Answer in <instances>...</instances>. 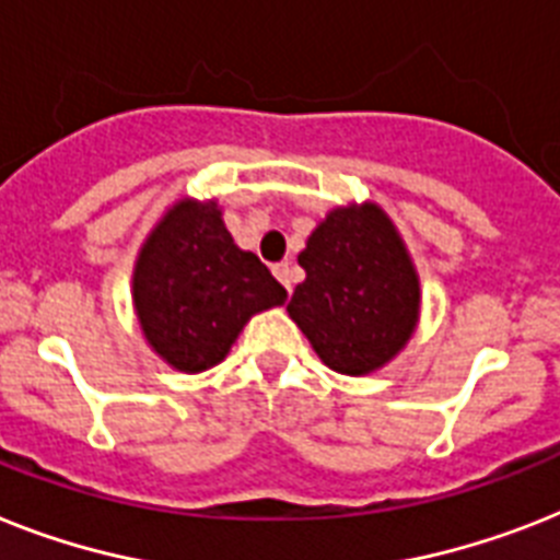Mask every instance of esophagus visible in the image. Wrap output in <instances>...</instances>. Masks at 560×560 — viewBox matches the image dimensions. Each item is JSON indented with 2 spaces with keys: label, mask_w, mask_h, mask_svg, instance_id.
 <instances>
[{
  "label": "esophagus",
  "mask_w": 560,
  "mask_h": 560,
  "mask_svg": "<svg viewBox=\"0 0 560 560\" xmlns=\"http://www.w3.org/2000/svg\"><path fill=\"white\" fill-rule=\"evenodd\" d=\"M275 277L280 280V283L285 285V289L291 291V283H294V269H291V262H277L275 266Z\"/></svg>",
  "instance_id": "34e87169"
}]
</instances>
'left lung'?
Wrapping results in <instances>:
<instances>
[{
	"label": "left lung",
	"mask_w": 560,
	"mask_h": 560,
	"mask_svg": "<svg viewBox=\"0 0 560 560\" xmlns=\"http://www.w3.org/2000/svg\"><path fill=\"white\" fill-rule=\"evenodd\" d=\"M298 262L306 280L285 308L326 366L358 377L409 343L420 280L383 208L363 202L329 211Z\"/></svg>",
	"instance_id": "obj_1"
}]
</instances>
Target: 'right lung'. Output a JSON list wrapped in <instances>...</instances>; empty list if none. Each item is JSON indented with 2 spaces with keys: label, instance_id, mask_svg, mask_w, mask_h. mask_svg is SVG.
<instances>
[{
  "label": "right lung",
  "instance_id": "obj_1",
  "mask_svg": "<svg viewBox=\"0 0 560 560\" xmlns=\"http://www.w3.org/2000/svg\"><path fill=\"white\" fill-rule=\"evenodd\" d=\"M131 294L148 346L186 374L217 366L254 314L285 303L257 254L234 246L214 200L165 211L133 262Z\"/></svg>",
  "mask_w": 560,
  "mask_h": 560
}]
</instances>
